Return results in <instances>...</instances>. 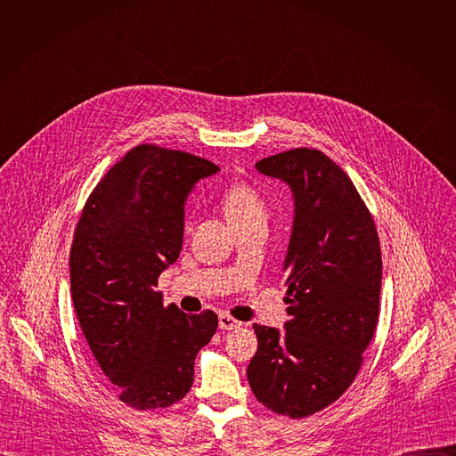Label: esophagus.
<instances>
[{
    "label": "esophagus",
    "mask_w": 456,
    "mask_h": 456,
    "mask_svg": "<svg viewBox=\"0 0 456 456\" xmlns=\"http://www.w3.org/2000/svg\"><path fill=\"white\" fill-rule=\"evenodd\" d=\"M218 324H220L222 330H236V329L241 327V321L231 317L229 314H220L218 315Z\"/></svg>",
    "instance_id": "esophagus-1"
}]
</instances>
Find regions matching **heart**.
<instances>
[{"mask_svg":"<svg viewBox=\"0 0 456 456\" xmlns=\"http://www.w3.org/2000/svg\"><path fill=\"white\" fill-rule=\"evenodd\" d=\"M222 204L232 225H240L257 218H267V206L262 194L247 182L231 183L222 194Z\"/></svg>","mask_w":456,"mask_h":456,"instance_id":"obj_1","label":"heart"}]
</instances>
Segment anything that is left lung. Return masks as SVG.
<instances>
[{"label":"left lung","instance_id":"left-lung-1","mask_svg":"<svg viewBox=\"0 0 456 456\" xmlns=\"http://www.w3.org/2000/svg\"><path fill=\"white\" fill-rule=\"evenodd\" d=\"M256 169L292 189L283 265L290 319L285 334L252 324L257 350L247 379L265 408L303 419L336 403L361 368L379 321L380 243L355 185L322 151L296 148Z\"/></svg>","mask_w":456,"mask_h":456}]
</instances>
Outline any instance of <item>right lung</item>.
<instances>
[{"label": "right lung", "instance_id": "right-lung-1", "mask_svg": "<svg viewBox=\"0 0 456 456\" xmlns=\"http://www.w3.org/2000/svg\"><path fill=\"white\" fill-rule=\"evenodd\" d=\"M218 166L141 144L95 185L70 250L72 299L90 350L118 399L135 410L167 408L192 386L194 357L216 332L213 310L164 306L159 276L183 240V204Z\"/></svg>", "mask_w": 456, "mask_h": 456}]
</instances>
